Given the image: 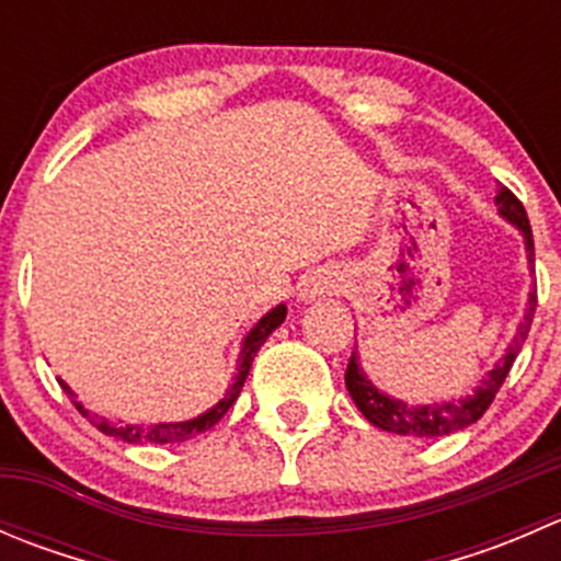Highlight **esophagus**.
<instances>
[{
	"mask_svg": "<svg viewBox=\"0 0 561 561\" xmlns=\"http://www.w3.org/2000/svg\"><path fill=\"white\" fill-rule=\"evenodd\" d=\"M342 276L339 274H333V271H314L312 276L304 279L298 298L301 301H317L322 296H336V293H342Z\"/></svg>",
	"mask_w": 561,
	"mask_h": 561,
	"instance_id": "esophagus-1",
	"label": "esophagus"
}]
</instances>
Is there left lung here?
<instances>
[{
	"label": "left lung",
	"mask_w": 561,
	"mask_h": 561,
	"mask_svg": "<svg viewBox=\"0 0 561 561\" xmlns=\"http://www.w3.org/2000/svg\"><path fill=\"white\" fill-rule=\"evenodd\" d=\"M494 203L500 206V214L511 225H516L524 236L526 244V260H529V268L535 263V241H531V228L529 219H526V211L516 195H513L507 186H500ZM537 307V290L529 293V307H526V314L518 325V333L513 336V342L507 344L505 355L494 364V369L480 380V386L472 390V396H461V399L450 401H437V404H407L401 399H390L388 393H382L375 382L366 377V371L360 369L358 353L350 355L347 371H344V382H347L350 396H353L355 407L364 412L366 421L371 426L382 428V432L401 434V437H448V434L461 432V428L472 426L474 421L483 417V412L489 410L494 396L500 393L502 382L511 375V366L516 360V355L522 353V344L526 342V333H529L531 317H535Z\"/></svg>",
	"instance_id": "8db88e82"
}]
</instances>
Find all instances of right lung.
<instances>
[{"instance_id":"right-lung-1","label":"right lung","mask_w":561,"mask_h":561,"mask_svg":"<svg viewBox=\"0 0 561 561\" xmlns=\"http://www.w3.org/2000/svg\"><path fill=\"white\" fill-rule=\"evenodd\" d=\"M287 317V307L285 304H279L276 309H271L268 314H263L257 320V325L252 328V331L247 333L244 344H241V355H239V364H236V377H233V386L228 388V393L222 396V399L217 401V404L211 407V410H206L203 415L192 417V421H175V423H122V421H107V417L98 415V412L87 410V407L78 401L76 390L67 386L65 380H59V386L65 388V393L70 396L72 404H76V410L81 412L83 417H87L89 423H92L98 432L107 434V437H116L122 439V443H129V445H173V443H186V439L197 437V434L208 432L211 426H217L219 421H222L225 412L233 407V401L239 399L241 388H244L247 382V375H249V366H252L254 355H257V350L263 347L265 339L271 336V331H276V328L285 322Z\"/></svg>"}]
</instances>
